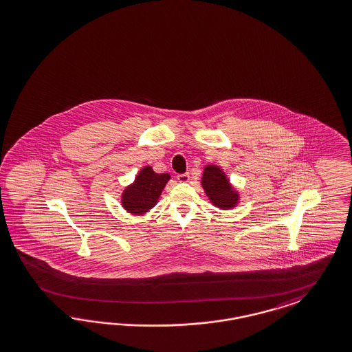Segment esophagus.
Listing matches in <instances>:
<instances>
[{
	"label": "esophagus",
	"instance_id": "1",
	"mask_svg": "<svg viewBox=\"0 0 352 352\" xmlns=\"http://www.w3.org/2000/svg\"><path fill=\"white\" fill-rule=\"evenodd\" d=\"M177 180H179V182H188V180H189V173L177 175Z\"/></svg>",
	"mask_w": 352,
	"mask_h": 352
}]
</instances>
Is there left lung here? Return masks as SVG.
I'll list each match as a JSON object with an SVG mask.
<instances>
[{
  "instance_id": "8db88e82",
  "label": "left lung",
  "mask_w": 352,
  "mask_h": 352,
  "mask_svg": "<svg viewBox=\"0 0 352 352\" xmlns=\"http://www.w3.org/2000/svg\"><path fill=\"white\" fill-rule=\"evenodd\" d=\"M202 186L212 205L221 210L232 208L239 202V193L232 188L226 173L218 167L210 164L202 175Z\"/></svg>"
}]
</instances>
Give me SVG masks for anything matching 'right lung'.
Returning a JSON list of instances; mask_svg holds the SVG:
<instances>
[{
	"label": "right lung",
	"mask_w": 352,
	"mask_h": 352,
	"mask_svg": "<svg viewBox=\"0 0 352 352\" xmlns=\"http://www.w3.org/2000/svg\"><path fill=\"white\" fill-rule=\"evenodd\" d=\"M170 179L168 173H157L150 166H146L121 195L122 208L135 215L147 212L157 205L162 190Z\"/></svg>",
	"instance_id": "right-lung-1"
}]
</instances>
